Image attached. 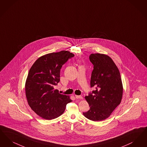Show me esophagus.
Masks as SVG:
<instances>
[{
  "label": "esophagus",
  "instance_id": "1",
  "mask_svg": "<svg viewBox=\"0 0 147 147\" xmlns=\"http://www.w3.org/2000/svg\"><path fill=\"white\" fill-rule=\"evenodd\" d=\"M75 97L76 99H83V97L82 96H77V95H75Z\"/></svg>",
  "mask_w": 147,
  "mask_h": 147
}]
</instances>
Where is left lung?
<instances>
[{
	"label": "left lung",
	"instance_id": "8db88e82",
	"mask_svg": "<svg viewBox=\"0 0 147 147\" xmlns=\"http://www.w3.org/2000/svg\"><path fill=\"white\" fill-rule=\"evenodd\" d=\"M93 64L90 87H95L85 99L90 110L83 113L89 120L100 121L107 119L121 102L123 87L119 70L107 55L95 53L90 55Z\"/></svg>",
	"mask_w": 147,
	"mask_h": 147
}]
</instances>
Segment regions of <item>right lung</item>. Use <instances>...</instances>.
Masks as SVG:
<instances>
[{
	"mask_svg": "<svg viewBox=\"0 0 147 147\" xmlns=\"http://www.w3.org/2000/svg\"><path fill=\"white\" fill-rule=\"evenodd\" d=\"M74 57L70 51H63L42 56L30 69L25 84L26 96L32 110L46 120L63 114L70 96L60 94L54 88L60 81L63 65Z\"/></svg>",
	"mask_w": 147,
	"mask_h": 147,
	"instance_id": "right-lung-1",
	"label": "right lung"
}]
</instances>
